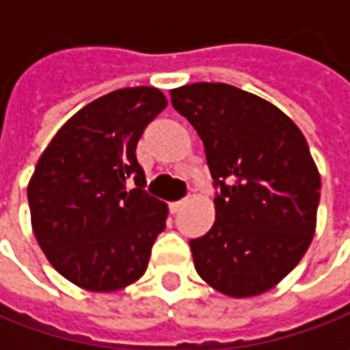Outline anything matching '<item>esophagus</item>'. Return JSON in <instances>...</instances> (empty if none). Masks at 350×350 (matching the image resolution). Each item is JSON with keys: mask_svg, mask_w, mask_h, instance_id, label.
<instances>
[{"mask_svg": "<svg viewBox=\"0 0 350 350\" xmlns=\"http://www.w3.org/2000/svg\"><path fill=\"white\" fill-rule=\"evenodd\" d=\"M185 204H187V198H183V200H177V202H171V204H169V210H171V212L175 214V212H179V210H181Z\"/></svg>", "mask_w": 350, "mask_h": 350, "instance_id": "obj_1", "label": "esophagus"}]
</instances>
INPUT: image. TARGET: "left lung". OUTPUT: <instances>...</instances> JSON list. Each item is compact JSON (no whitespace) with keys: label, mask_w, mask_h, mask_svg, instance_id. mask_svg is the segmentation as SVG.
Segmentation results:
<instances>
[{"label":"left lung","mask_w":350,"mask_h":350,"mask_svg":"<svg viewBox=\"0 0 350 350\" xmlns=\"http://www.w3.org/2000/svg\"><path fill=\"white\" fill-rule=\"evenodd\" d=\"M171 105L198 132L216 222L191 239L196 273L234 298L271 290L300 262L316 232L321 179L288 116L228 83H191Z\"/></svg>","instance_id":"1"}]
</instances>
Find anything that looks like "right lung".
<instances>
[{"label":"right lung","mask_w":350,"mask_h":350,"mask_svg":"<svg viewBox=\"0 0 350 350\" xmlns=\"http://www.w3.org/2000/svg\"><path fill=\"white\" fill-rule=\"evenodd\" d=\"M165 107L155 88L103 95L58 130L36 163L27 189L36 241L81 288L113 292L146 273L167 204L144 191L136 146Z\"/></svg>","instance_id":"obj_1"}]
</instances>
